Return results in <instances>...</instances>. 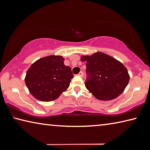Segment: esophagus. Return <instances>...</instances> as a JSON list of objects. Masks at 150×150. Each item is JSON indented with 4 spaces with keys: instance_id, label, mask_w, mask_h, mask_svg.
Wrapping results in <instances>:
<instances>
[{
    "instance_id": "1",
    "label": "esophagus",
    "mask_w": 150,
    "mask_h": 150,
    "mask_svg": "<svg viewBox=\"0 0 150 150\" xmlns=\"http://www.w3.org/2000/svg\"><path fill=\"white\" fill-rule=\"evenodd\" d=\"M80 76V77H83V73L82 72V71H80L79 73V74H78Z\"/></svg>"
}]
</instances>
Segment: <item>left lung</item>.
Listing matches in <instances>:
<instances>
[{
    "mask_svg": "<svg viewBox=\"0 0 150 150\" xmlns=\"http://www.w3.org/2000/svg\"><path fill=\"white\" fill-rule=\"evenodd\" d=\"M86 62L90 78L85 82L87 90L100 100H110L124 92L130 81L126 67L115 57L103 52L81 55Z\"/></svg>",
    "mask_w": 150,
    "mask_h": 150,
    "instance_id": "obj_1",
    "label": "left lung"
}]
</instances>
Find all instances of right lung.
Here are the masks:
<instances>
[{
	"label": "right lung",
	"mask_w": 150,
	"mask_h": 150,
	"mask_svg": "<svg viewBox=\"0 0 150 150\" xmlns=\"http://www.w3.org/2000/svg\"><path fill=\"white\" fill-rule=\"evenodd\" d=\"M60 55H48L32 63L26 72L25 83L36 99L51 101L57 99L69 87L73 77L71 69L64 65Z\"/></svg>",
	"instance_id": "right-lung-1"
}]
</instances>
